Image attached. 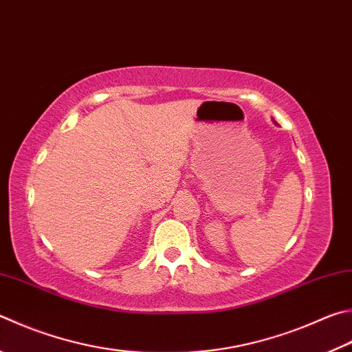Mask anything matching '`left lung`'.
<instances>
[{"instance_id": "left-lung-1", "label": "left lung", "mask_w": 352, "mask_h": 352, "mask_svg": "<svg viewBox=\"0 0 352 352\" xmlns=\"http://www.w3.org/2000/svg\"><path fill=\"white\" fill-rule=\"evenodd\" d=\"M274 123H276V121H274ZM276 124H277V123H276Z\"/></svg>"}]
</instances>
